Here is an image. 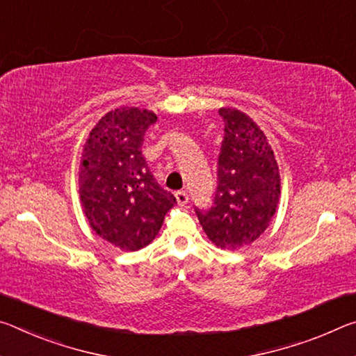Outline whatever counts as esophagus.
I'll return each instance as SVG.
<instances>
[{
    "instance_id": "1",
    "label": "esophagus",
    "mask_w": 356,
    "mask_h": 356,
    "mask_svg": "<svg viewBox=\"0 0 356 356\" xmlns=\"http://www.w3.org/2000/svg\"><path fill=\"white\" fill-rule=\"evenodd\" d=\"M175 197H177L178 205H186V203L189 202V195H188V192H186V191H178L177 194H175Z\"/></svg>"
}]
</instances>
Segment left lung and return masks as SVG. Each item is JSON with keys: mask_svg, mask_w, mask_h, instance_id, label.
<instances>
[{"mask_svg": "<svg viewBox=\"0 0 356 356\" xmlns=\"http://www.w3.org/2000/svg\"><path fill=\"white\" fill-rule=\"evenodd\" d=\"M219 115L224 138L213 205L195 208V213L218 248L236 249L257 240L270 225L281 195V177L259 126L235 108H220Z\"/></svg>", "mask_w": 356, "mask_h": 356, "instance_id": "1", "label": "left lung"}]
</instances>
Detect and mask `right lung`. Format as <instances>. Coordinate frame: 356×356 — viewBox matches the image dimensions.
I'll return each mask as SVG.
<instances>
[{
    "label": "right lung",
    "instance_id": "1",
    "mask_svg": "<svg viewBox=\"0 0 356 356\" xmlns=\"http://www.w3.org/2000/svg\"><path fill=\"white\" fill-rule=\"evenodd\" d=\"M157 116L123 107L108 112L90 132L80 164V200L91 229L123 250L154 240L177 199L161 188L142 154Z\"/></svg>",
    "mask_w": 356,
    "mask_h": 356
}]
</instances>
